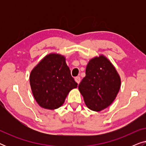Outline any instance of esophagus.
I'll return each mask as SVG.
<instances>
[{
    "label": "esophagus",
    "mask_w": 146,
    "mask_h": 146,
    "mask_svg": "<svg viewBox=\"0 0 146 146\" xmlns=\"http://www.w3.org/2000/svg\"><path fill=\"white\" fill-rule=\"evenodd\" d=\"M75 81L78 84H79L80 82V81H81L80 77V76H76V77L75 78Z\"/></svg>",
    "instance_id": "obj_1"
}]
</instances>
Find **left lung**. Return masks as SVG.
Instances as JSON below:
<instances>
[{
  "label": "left lung",
  "instance_id": "1",
  "mask_svg": "<svg viewBox=\"0 0 146 146\" xmlns=\"http://www.w3.org/2000/svg\"><path fill=\"white\" fill-rule=\"evenodd\" d=\"M121 80L114 66L104 56L92 59L86 69V76L78 85L85 104L93 111L109 106L118 93Z\"/></svg>",
  "mask_w": 146,
  "mask_h": 146
}]
</instances>
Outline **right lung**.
Masks as SVG:
<instances>
[{
  "label": "right lung",
  "instance_id": "right-lung-1",
  "mask_svg": "<svg viewBox=\"0 0 146 146\" xmlns=\"http://www.w3.org/2000/svg\"><path fill=\"white\" fill-rule=\"evenodd\" d=\"M30 84L36 101L46 109L58 108L68 94L78 84L63 56L50 54L45 56L33 70Z\"/></svg>",
  "mask_w": 146,
  "mask_h": 146
}]
</instances>
